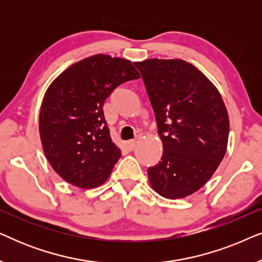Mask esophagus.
Here are the masks:
<instances>
[{
	"mask_svg": "<svg viewBox=\"0 0 262 262\" xmlns=\"http://www.w3.org/2000/svg\"><path fill=\"white\" fill-rule=\"evenodd\" d=\"M137 143H138L137 139H134V141H128V142L126 143L127 149H128V150H134V149L136 148V145H137Z\"/></svg>",
	"mask_w": 262,
	"mask_h": 262,
	"instance_id": "34e87169",
	"label": "esophagus"
}]
</instances>
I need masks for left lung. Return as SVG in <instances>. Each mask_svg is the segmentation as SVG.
Wrapping results in <instances>:
<instances>
[{
	"mask_svg": "<svg viewBox=\"0 0 262 262\" xmlns=\"http://www.w3.org/2000/svg\"><path fill=\"white\" fill-rule=\"evenodd\" d=\"M155 113L163 155L148 168L152 188L185 198L209 181L227 151L229 117L209 78L182 59L135 63Z\"/></svg>",
	"mask_w": 262,
	"mask_h": 262,
	"instance_id": "left-lung-1",
	"label": "left lung"
}]
</instances>
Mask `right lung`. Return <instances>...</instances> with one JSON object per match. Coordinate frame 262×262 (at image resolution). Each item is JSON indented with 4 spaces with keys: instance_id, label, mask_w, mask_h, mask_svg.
I'll return each instance as SVG.
<instances>
[{
    "instance_id": "obj_1",
    "label": "right lung",
    "mask_w": 262,
    "mask_h": 262,
    "mask_svg": "<svg viewBox=\"0 0 262 262\" xmlns=\"http://www.w3.org/2000/svg\"><path fill=\"white\" fill-rule=\"evenodd\" d=\"M130 60L95 55L63 71L46 91L39 116L45 156L71 185L94 188L120 159L103 116V102L124 82L137 80Z\"/></svg>"
}]
</instances>
